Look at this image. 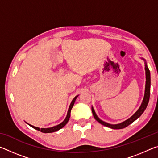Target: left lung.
Returning <instances> with one entry per match:
<instances>
[{"label":"left lung","mask_w":158,"mask_h":158,"mask_svg":"<svg viewBox=\"0 0 158 158\" xmlns=\"http://www.w3.org/2000/svg\"><path fill=\"white\" fill-rule=\"evenodd\" d=\"M143 60H144L143 58ZM145 70H146L145 93H144V97L143 99L142 103H141L140 107L139 108L138 110L135 112V114L132 115V116H131L130 118H128L127 120H126V121L122 122L121 123L112 125V124L107 123H106V122H104L103 121H102V120L99 118L97 115H96V114H95L94 109H93V107L92 106V112H93V116H94L96 121L100 123H101L102 125H105V126H106V127H110V128H111V129L119 130V129H123V128L126 127L131 123H132L134 121H136L138 118H139L141 116V114H142L143 113V111H145V109L147 107V105H148V104L149 98H150V92H151V73H150V70L148 68V66H147V63L146 62H145Z\"/></svg>","instance_id":"1"}]
</instances>
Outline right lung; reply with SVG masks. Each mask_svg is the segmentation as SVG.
I'll return each mask as SVG.
<instances>
[{
  "label": "right lung",
  "mask_w": 158,
  "mask_h": 158,
  "mask_svg": "<svg viewBox=\"0 0 158 158\" xmlns=\"http://www.w3.org/2000/svg\"><path fill=\"white\" fill-rule=\"evenodd\" d=\"M77 97H78V95H77L76 97L73 99V101H72L70 105H69V109H68V114H67V116H66V118H65V119L64 120V121H63L62 123H61L60 124L56 125V126H53V127H49V128H39V127H35V126H33V125H30V124H28V125H30L31 127L34 128V129H35V130H38V131H40V132H43V133L54 132H56V131H58V130H59L60 129H61V128L65 126V125L67 124V123L68 122L69 118H70L71 109H72V108L73 107L74 104V102H75V100H76V99H77Z\"/></svg>",
  "instance_id": "obj_1"
}]
</instances>
